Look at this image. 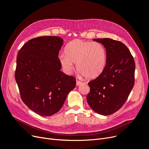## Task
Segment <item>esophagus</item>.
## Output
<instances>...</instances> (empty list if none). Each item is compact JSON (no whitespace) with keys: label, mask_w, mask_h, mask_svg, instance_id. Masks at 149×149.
Returning <instances> with one entry per match:
<instances>
[{"label":"esophagus","mask_w":149,"mask_h":149,"mask_svg":"<svg viewBox=\"0 0 149 149\" xmlns=\"http://www.w3.org/2000/svg\"><path fill=\"white\" fill-rule=\"evenodd\" d=\"M81 84H82V82L79 81H76V86H80Z\"/></svg>","instance_id":"34e87169"}]
</instances>
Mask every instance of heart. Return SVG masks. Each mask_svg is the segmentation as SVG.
<instances>
[{"mask_svg":"<svg viewBox=\"0 0 149 149\" xmlns=\"http://www.w3.org/2000/svg\"><path fill=\"white\" fill-rule=\"evenodd\" d=\"M61 54L59 62L65 72L70 73L76 63V70L87 79L100 76L107 63V52L103 45L96 42L76 39L70 42Z\"/></svg>","mask_w":149,"mask_h":149,"instance_id":"obj_1","label":"heart"}]
</instances>
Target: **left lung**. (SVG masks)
<instances>
[{"mask_svg": "<svg viewBox=\"0 0 149 149\" xmlns=\"http://www.w3.org/2000/svg\"><path fill=\"white\" fill-rule=\"evenodd\" d=\"M107 52V63L102 73L88 83L87 96L90 107L98 114L110 115L121 109L134 84L135 63L127 48L120 41L109 38L94 39Z\"/></svg>", "mask_w": 149, "mask_h": 149, "instance_id": "left-lung-1", "label": "left lung"}]
</instances>
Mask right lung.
<instances>
[{
    "instance_id": "add662e5",
    "label": "right lung",
    "mask_w": 149,
    "mask_h": 149,
    "mask_svg": "<svg viewBox=\"0 0 149 149\" xmlns=\"http://www.w3.org/2000/svg\"><path fill=\"white\" fill-rule=\"evenodd\" d=\"M63 42L58 36L33 38L17 56L15 79L20 97L40 116H52L59 111L76 86L75 77L61 71L58 55Z\"/></svg>"
}]
</instances>
